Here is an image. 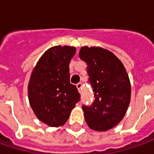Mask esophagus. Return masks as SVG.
<instances>
[{
  "label": "esophagus",
  "mask_w": 154,
  "mask_h": 154,
  "mask_svg": "<svg viewBox=\"0 0 154 154\" xmlns=\"http://www.w3.org/2000/svg\"><path fill=\"white\" fill-rule=\"evenodd\" d=\"M76 87H77L79 92H81V90H82V84H81V83H78V84L76 85Z\"/></svg>",
  "instance_id": "34e87169"
}]
</instances>
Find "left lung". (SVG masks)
Segmentation results:
<instances>
[{
    "label": "left lung",
    "instance_id": "obj_1",
    "mask_svg": "<svg viewBox=\"0 0 154 154\" xmlns=\"http://www.w3.org/2000/svg\"><path fill=\"white\" fill-rule=\"evenodd\" d=\"M79 56L87 64L95 98L91 106H82L86 123L93 130L107 131L126 114L131 95L128 75L121 61L108 50L84 46Z\"/></svg>",
    "mask_w": 154,
    "mask_h": 154
}]
</instances>
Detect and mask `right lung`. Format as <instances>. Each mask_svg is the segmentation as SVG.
<instances>
[{
    "label": "right lung",
    "mask_w": 154,
    "mask_h": 154,
    "mask_svg": "<svg viewBox=\"0 0 154 154\" xmlns=\"http://www.w3.org/2000/svg\"><path fill=\"white\" fill-rule=\"evenodd\" d=\"M75 52L71 46L51 47L31 74L28 84L31 107L39 120L51 127L62 126L80 99L77 87L69 80V63Z\"/></svg>",
    "instance_id": "1"
}]
</instances>
